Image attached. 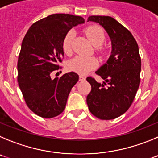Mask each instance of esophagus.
I'll use <instances>...</instances> for the list:
<instances>
[{
  "label": "esophagus",
  "mask_w": 158,
  "mask_h": 158,
  "mask_svg": "<svg viewBox=\"0 0 158 158\" xmlns=\"http://www.w3.org/2000/svg\"><path fill=\"white\" fill-rule=\"evenodd\" d=\"M85 79H86V78L84 77V76H79V81H83V80H85Z\"/></svg>",
  "instance_id": "esophagus-1"
}]
</instances>
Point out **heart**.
I'll use <instances>...</instances> for the list:
<instances>
[{
  "label": "heart",
  "mask_w": 158,
  "mask_h": 158,
  "mask_svg": "<svg viewBox=\"0 0 158 158\" xmlns=\"http://www.w3.org/2000/svg\"><path fill=\"white\" fill-rule=\"evenodd\" d=\"M86 37L89 42L99 49H102L101 45L106 39L105 31L98 25L88 27L85 31ZM75 38V31L70 30L64 35L62 42V48L66 54H70L72 52V42ZM98 66V60L94 57H85L82 56H76L68 63V69L76 73L85 75Z\"/></svg>",
  "instance_id": "heart-1"
}]
</instances>
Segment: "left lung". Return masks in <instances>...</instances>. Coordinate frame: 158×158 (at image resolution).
Returning a JSON list of instances; mask_svg holds the SVG:
<instances>
[{
	"instance_id": "8db88e82",
	"label": "left lung",
	"mask_w": 158,
	"mask_h": 158,
	"mask_svg": "<svg viewBox=\"0 0 158 158\" xmlns=\"http://www.w3.org/2000/svg\"><path fill=\"white\" fill-rule=\"evenodd\" d=\"M89 21L106 30L112 51L107 62L96 71L105 81L100 83L92 77L86 78L91 85L86 103L94 116L101 120H113L129 109L139 89L141 72L139 46L130 31L114 18L91 15Z\"/></svg>"
}]
</instances>
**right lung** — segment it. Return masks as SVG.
I'll list each match as a JSON object with an SVG mask.
<instances>
[{"mask_svg":"<svg viewBox=\"0 0 158 158\" xmlns=\"http://www.w3.org/2000/svg\"><path fill=\"white\" fill-rule=\"evenodd\" d=\"M81 23H84L81 16L52 14L35 23L23 40L17 64L18 83L29 109L41 117L60 114L71 89L79 80L73 72L54 79L51 74L60 69L64 37Z\"/></svg>","mask_w":158,"mask_h":158,"instance_id":"add662e5","label":"right lung"}]
</instances>
